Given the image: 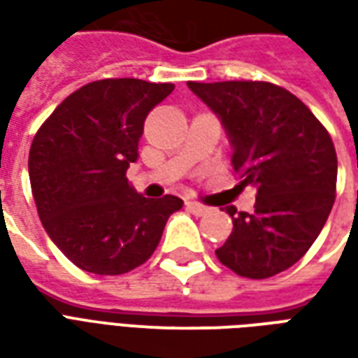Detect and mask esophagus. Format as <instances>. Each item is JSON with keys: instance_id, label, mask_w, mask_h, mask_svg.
<instances>
[{"instance_id": "obj_1", "label": "esophagus", "mask_w": 358, "mask_h": 358, "mask_svg": "<svg viewBox=\"0 0 358 358\" xmlns=\"http://www.w3.org/2000/svg\"><path fill=\"white\" fill-rule=\"evenodd\" d=\"M186 209L189 210V213H194L195 217H203V215H207L209 213V207H205V205H201V203L197 201H186Z\"/></svg>"}]
</instances>
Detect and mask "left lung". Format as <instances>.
Here are the masks:
<instances>
[{"instance_id":"8db88e82","label":"left lung","mask_w":358,"mask_h":358,"mask_svg":"<svg viewBox=\"0 0 358 358\" xmlns=\"http://www.w3.org/2000/svg\"><path fill=\"white\" fill-rule=\"evenodd\" d=\"M187 86L220 118L241 184L257 187L253 213L226 207L234 228L215 251L218 261L251 280L284 272L315 243L336 201L338 155L330 134L299 97L276 84Z\"/></svg>"}]
</instances>
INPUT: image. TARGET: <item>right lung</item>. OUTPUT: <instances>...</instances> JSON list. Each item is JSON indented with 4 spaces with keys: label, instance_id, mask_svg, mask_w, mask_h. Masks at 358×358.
<instances>
[{
    "label": "right lung",
    "instance_id": "obj_1",
    "mask_svg": "<svg viewBox=\"0 0 358 358\" xmlns=\"http://www.w3.org/2000/svg\"><path fill=\"white\" fill-rule=\"evenodd\" d=\"M174 84L138 78L90 82L36 132L28 174L45 232L78 268L117 276L153 255L184 201L143 197L126 178L149 110Z\"/></svg>",
    "mask_w": 358,
    "mask_h": 358
}]
</instances>
